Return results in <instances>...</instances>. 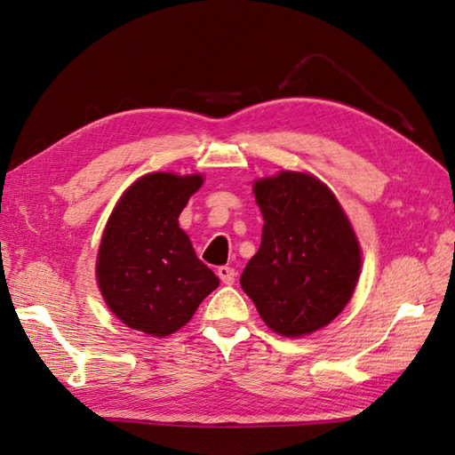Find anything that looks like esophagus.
<instances>
[{"mask_svg":"<svg viewBox=\"0 0 455 455\" xmlns=\"http://www.w3.org/2000/svg\"><path fill=\"white\" fill-rule=\"evenodd\" d=\"M217 275L225 285H233L235 279H236V269L230 267V266H220L217 269Z\"/></svg>","mask_w":455,"mask_h":455,"instance_id":"34e87169","label":"esophagus"}]
</instances>
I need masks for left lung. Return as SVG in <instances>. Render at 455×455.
I'll use <instances>...</instances> for the list:
<instances>
[{
    "instance_id": "1",
    "label": "left lung",
    "mask_w": 455,
    "mask_h": 455,
    "mask_svg": "<svg viewBox=\"0 0 455 455\" xmlns=\"http://www.w3.org/2000/svg\"><path fill=\"white\" fill-rule=\"evenodd\" d=\"M264 217L262 244L240 285L274 332L301 338L344 311L362 267V250L334 193L305 172L254 183Z\"/></svg>"
}]
</instances>
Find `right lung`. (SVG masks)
Instances as JSON below:
<instances>
[{
  "label": "right lung",
  "mask_w": 455,
  "mask_h": 455,
  "mask_svg": "<svg viewBox=\"0 0 455 455\" xmlns=\"http://www.w3.org/2000/svg\"><path fill=\"white\" fill-rule=\"evenodd\" d=\"M201 186L199 173H147L111 212L95 274L111 313L134 331L156 338L180 331L219 287L178 222Z\"/></svg>",
  "instance_id": "right-lung-1"
}]
</instances>
